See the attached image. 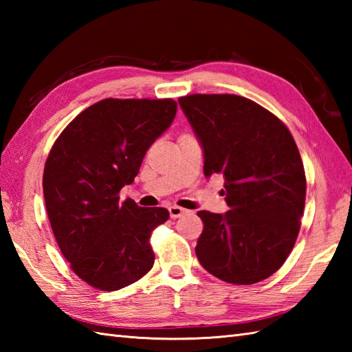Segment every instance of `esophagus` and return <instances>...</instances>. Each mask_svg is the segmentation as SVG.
<instances>
[{"label": "esophagus", "instance_id": "1", "mask_svg": "<svg viewBox=\"0 0 352 352\" xmlns=\"http://www.w3.org/2000/svg\"><path fill=\"white\" fill-rule=\"evenodd\" d=\"M169 216L172 219H175V218H180V216H183V214H186V212L188 210H184V208H182V207H178V206H170L169 208Z\"/></svg>", "mask_w": 352, "mask_h": 352}]
</instances>
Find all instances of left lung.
I'll list each match as a JSON object with an SVG mask.
<instances>
[{"label":"left lung","instance_id":"8db88e82","mask_svg":"<svg viewBox=\"0 0 352 352\" xmlns=\"http://www.w3.org/2000/svg\"><path fill=\"white\" fill-rule=\"evenodd\" d=\"M178 104L204 153V175L221 174L230 210L198 212L197 257L207 272L254 284L278 271L300 233L305 174L287 126L237 95H188Z\"/></svg>","mask_w":352,"mask_h":352}]
</instances>
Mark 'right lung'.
Listing matches in <instances>:
<instances>
[{
    "mask_svg": "<svg viewBox=\"0 0 352 352\" xmlns=\"http://www.w3.org/2000/svg\"><path fill=\"white\" fill-rule=\"evenodd\" d=\"M175 113L174 100L107 98L81 111L51 148L43 198L52 233L72 271L95 289H122L154 265L149 237L169 212L121 203L118 193Z\"/></svg>",
    "mask_w": 352,
    "mask_h": 352,
    "instance_id": "add662e5",
    "label": "right lung"
}]
</instances>
